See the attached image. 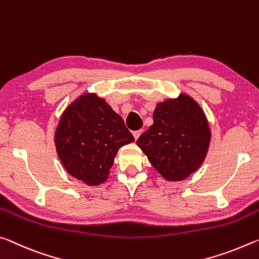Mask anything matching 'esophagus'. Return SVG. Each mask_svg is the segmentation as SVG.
I'll list each match as a JSON object with an SVG mask.
<instances>
[{
    "instance_id": "1",
    "label": "esophagus",
    "mask_w": 259,
    "mask_h": 259,
    "mask_svg": "<svg viewBox=\"0 0 259 259\" xmlns=\"http://www.w3.org/2000/svg\"><path fill=\"white\" fill-rule=\"evenodd\" d=\"M141 133H142V131H134V132H133L134 139H135V140H138L140 135H141Z\"/></svg>"
}]
</instances>
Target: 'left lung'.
Segmentation results:
<instances>
[{"mask_svg":"<svg viewBox=\"0 0 259 259\" xmlns=\"http://www.w3.org/2000/svg\"><path fill=\"white\" fill-rule=\"evenodd\" d=\"M152 124L137 145L167 181L187 179L200 168L211 141L209 122L200 104L189 95L159 102Z\"/></svg>","mask_w":259,"mask_h":259,"instance_id":"8db88e82","label":"left lung"}]
</instances>
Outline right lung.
I'll use <instances>...</instances> for the list:
<instances>
[{
  "mask_svg": "<svg viewBox=\"0 0 259 259\" xmlns=\"http://www.w3.org/2000/svg\"><path fill=\"white\" fill-rule=\"evenodd\" d=\"M132 142L134 137L122 118L94 93H84L72 102L55 132L63 166L88 186L103 184L119 148Z\"/></svg>",
  "mask_w": 259,
  "mask_h": 259,
  "instance_id": "right-lung-1",
  "label": "right lung"
}]
</instances>
